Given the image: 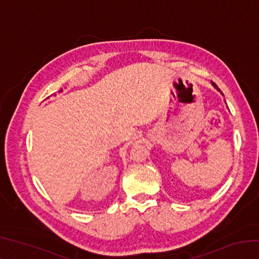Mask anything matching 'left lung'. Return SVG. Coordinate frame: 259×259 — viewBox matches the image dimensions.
Returning <instances> with one entry per match:
<instances>
[{
	"instance_id": "left-lung-1",
	"label": "left lung",
	"mask_w": 259,
	"mask_h": 259,
	"mask_svg": "<svg viewBox=\"0 0 259 259\" xmlns=\"http://www.w3.org/2000/svg\"><path fill=\"white\" fill-rule=\"evenodd\" d=\"M211 84L213 85V88H214V89H216L217 91H219V93H221L222 95H223V93H222V91H221V89H219V88L216 85V83H213V82H211ZM223 96H224V95H223Z\"/></svg>"
}]
</instances>
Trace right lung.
<instances>
[{
  "label": "right lung",
  "instance_id": "right-lung-1",
  "mask_svg": "<svg viewBox=\"0 0 259 259\" xmlns=\"http://www.w3.org/2000/svg\"><path fill=\"white\" fill-rule=\"evenodd\" d=\"M61 91H63V90H60V93H61Z\"/></svg>",
  "mask_w": 259,
  "mask_h": 259
}]
</instances>
